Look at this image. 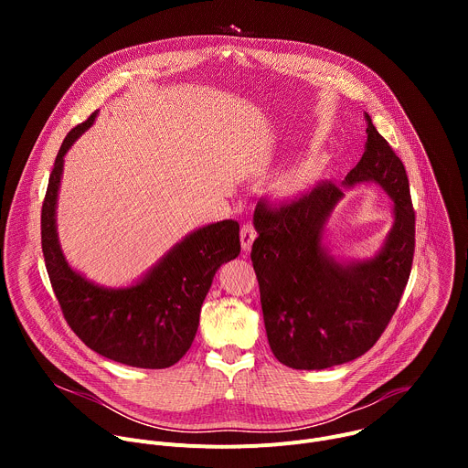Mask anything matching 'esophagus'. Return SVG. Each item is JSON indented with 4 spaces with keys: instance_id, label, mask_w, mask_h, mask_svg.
Masks as SVG:
<instances>
[{
    "instance_id": "esophagus-1",
    "label": "esophagus",
    "mask_w": 468,
    "mask_h": 468,
    "mask_svg": "<svg viewBox=\"0 0 468 468\" xmlns=\"http://www.w3.org/2000/svg\"><path fill=\"white\" fill-rule=\"evenodd\" d=\"M255 237H257V231H255V228H253L251 222H248V224H244V226L240 228V242H242V250H244V251H250V250H251V244H253Z\"/></svg>"
}]
</instances>
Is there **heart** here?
Returning a JSON list of instances; mask_svg holds the SVG:
<instances>
[{"mask_svg":"<svg viewBox=\"0 0 468 468\" xmlns=\"http://www.w3.org/2000/svg\"><path fill=\"white\" fill-rule=\"evenodd\" d=\"M309 179H311V172L309 170L291 172L289 176H285L278 183V190L283 196H296V194H300L309 185Z\"/></svg>","mask_w":468,"mask_h":468,"instance_id":"heart-1","label":"heart"}]
</instances>
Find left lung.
<instances>
[{"instance_id": "left-lung-1", "label": "left lung", "mask_w": 468, "mask_h": 468, "mask_svg": "<svg viewBox=\"0 0 468 468\" xmlns=\"http://www.w3.org/2000/svg\"><path fill=\"white\" fill-rule=\"evenodd\" d=\"M381 185L394 202V224L378 255L343 264L322 246L324 224L345 196L322 181L285 204L261 199L251 262L266 337L276 359L296 370H322L368 352L408 285L415 253V209L404 163L367 116V144L345 185Z\"/></svg>"}]
</instances>
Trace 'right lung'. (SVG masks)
I'll return each mask as SVG.
<instances>
[{
  "label": "right lung",
  "instance_id": "1",
  "mask_svg": "<svg viewBox=\"0 0 468 468\" xmlns=\"http://www.w3.org/2000/svg\"><path fill=\"white\" fill-rule=\"evenodd\" d=\"M94 118L96 112L66 135L49 174L40 217L46 271L66 322L90 350L129 367L166 368L188 352L217 271L240 253L239 224L222 220L196 229L137 285L103 289L87 282L62 255L55 207L64 155Z\"/></svg>",
  "mask_w": 468,
  "mask_h": 468
}]
</instances>
